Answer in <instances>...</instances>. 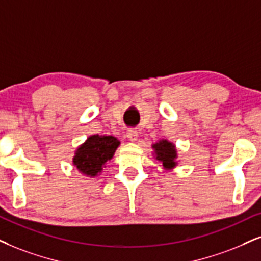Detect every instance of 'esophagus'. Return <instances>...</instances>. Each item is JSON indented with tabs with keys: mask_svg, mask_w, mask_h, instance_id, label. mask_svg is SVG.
I'll return each mask as SVG.
<instances>
[{
	"mask_svg": "<svg viewBox=\"0 0 261 261\" xmlns=\"http://www.w3.org/2000/svg\"><path fill=\"white\" fill-rule=\"evenodd\" d=\"M127 137H128V139L134 143V141H137L138 138H139V134H138V132L136 129H128Z\"/></svg>",
	"mask_w": 261,
	"mask_h": 261,
	"instance_id": "34e87169",
	"label": "esophagus"
}]
</instances>
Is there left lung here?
Instances as JSON below:
<instances>
[{
  "mask_svg": "<svg viewBox=\"0 0 261 261\" xmlns=\"http://www.w3.org/2000/svg\"><path fill=\"white\" fill-rule=\"evenodd\" d=\"M152 147V155L155 160L162 163L165 170H172L178 166V151H176L175 144L170 143L167 139H161L157 143L151 145Z\"/></svg>",
  "mask_w": 261,
  "mask_h": 261,
  "instance_id": "1",
  "label": "left lung"
}]
</instances>
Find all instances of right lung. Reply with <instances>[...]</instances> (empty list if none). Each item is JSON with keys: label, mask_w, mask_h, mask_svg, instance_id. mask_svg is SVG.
<instances>
[{"label": "right lung", "mask_w": 261, "mask_h": 261, "mask_svg": "<svg viewBox=\"0 0 261 261\" xmlns=\"http://www.w3.org/2000/svg\"><path fill=\"white\" fill-rule=\"evenodd\" d=\"M120 144V140L112 136L94 134L88 137L85 143L76 149L72 165L82 175L96 178L102 173L106 163L114 157Z\"/></svg>", "instance_id": "add662e5"}]
</instances>
